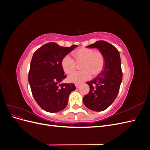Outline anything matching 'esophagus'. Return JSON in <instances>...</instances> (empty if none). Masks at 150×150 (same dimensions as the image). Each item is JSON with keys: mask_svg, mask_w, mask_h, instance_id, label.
Instances as JSON below:
<instances>
[{"mask_svg": "<svg viewBox=\"0 0 150 150\" xmlns=\"http://www.w3.org/2000/svg\"><path fill=\"white\" fill-rule=\"evenodd\" d=\"M75 86H76V88H78L79 87V86H80V84H76Z\"/></svg>", "mask_w": 150, "mask_h": 150, "instance_id": "34e87169", "label": "esophagus"}]
</instances>
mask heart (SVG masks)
I'll return each mask as SVG.
<instances>
[{"instance_id":"obj_1","label":"heart","mask_w":150,"mask_h":150,"mask_svg":"<svg viewBox=\"0 0 150 150\" xmlns=\"http://www.w3.org/2000/svg\"><path fill=\"white\" fill-rule=\"evenodd\" d=\"M76 61H82L80 67L82 70L75 71L67 77L69 82L79 84L91 78V74L96 76L100 72L104 66L105 59L100 51H94L93 49L81 47L73 52ZM64 71L69 74L75 69V62L69 55H66L61 61Z\"/></svg>"}]
</instances>
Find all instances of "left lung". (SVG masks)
Returning a JSON list of instances; mask_svg holds the SVG:
<instances>
[{"mask_svg":"<svg viewBox=\"0 0 150 150\" xmlns=\"http://www.w3.org/2000/svg\"><path fill=\"white\" fill-rule=\"evenodd\" d=\"M87 47L98 49L104 55L105 63L101 73L86 83L90 91L83 97V103L91 110L102 111L114 102L119 93L122 79L120 52L104 40L96 41Z\"/></svg>","mask_w":150,"mask_h":150,"instance_id":"1","label":"left lung"}]
</instances>
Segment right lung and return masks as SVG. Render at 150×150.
Instances as JSON below:
<instances>
[{
    "mask_svg": "<svg viewBox=\"0 0 150 150\" xmlns=\"http://www.w3.org/2000/svg\"><path fill=\"white\" fill-rule=\"evenodd\" d=\"M76 47L49 42L34 53L28 81L34 98L44 111L56 112L64 110L69 94L76 89L74 84L60 83L66 78L61 65L62 58Z\"/></svg>",
    "mask_w": 150,
    "mask_h": 150,
    "instance_id": "add662e5",
    "label": "right lung"
}]
</instances>
